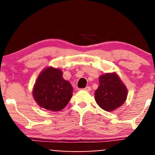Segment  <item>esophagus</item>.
I'll list each match as a JSON object with an SVG mask.
<instances>
[{
    "label": "esophagus",
    "mask_w": 155,
    "mask_h": 155,
    "mask_svg": "<svg viewBox=\"0 0 155 155\" xmlns=\"http://www.w3.org/2000/svg\"><path fill=\"white\" fill-rule=\"evenodd\" d=\"M84 90L87 91H91V87H90V86H87V87L84 88Z\"/></svg>",
    "instance_id": "esophagus-1"
}]
</instances>
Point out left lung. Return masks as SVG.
Segmentation results:
<instances>
[{
  "instance_id": "1",
  "label": "left lung",
  "mask_w": 155,
  "mask_h": 155,
  "mask_svg": "<svg viewBox=\"0 0 155 155\" xmlns=\"http://www.w3.org/2000/svg\"><path fill=\"white\" fill-rule=\"evenodd\" d=\"M99 82V86L95 91V100L101 108L112 111L124 103L128 90L116 73L102 75Z\"/></svg>"
}]
</instances>
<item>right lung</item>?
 <instances>
[{"instance_id":"right-lung-1","label":"right lung","mask_w":155,"mask_h":155,"mask_svg":"<svg viewBox=\"0 0 155 155\" xmlns=\"http://www.w3.org/2000/svg\"><path fill=\"white\" fill-rule=\"evenodd\" d=\"M73 87L63 78L61 70L48 67L35 81L32 94L40 107L51 111L62 110L71 100Z\"/></svg>"}]
</instances>
